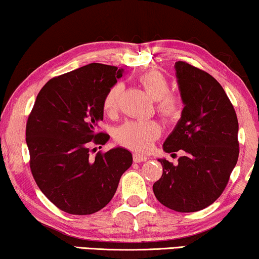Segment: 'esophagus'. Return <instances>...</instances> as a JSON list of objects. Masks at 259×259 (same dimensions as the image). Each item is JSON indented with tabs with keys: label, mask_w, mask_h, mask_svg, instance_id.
I'll use <instances>...</instances> for the list:
<instances>
[{
	"label": "esophagus",
	"mask_w": 259,
	"mask_h": 259,
	"mask_svg": "<svg viewBox=\"0 0 259 259\" xmlns=\"http://www.w3.org/2000/svg\"><path fill=\"white\" fill-rule=\"evenodd\" d=\"M147 159H148V158L146 157V155H141V154H138V153H134V154H133V161H134V162L146 161Z\"/></svg>",
	"instance_id": "obj_1"
}]
</instances>
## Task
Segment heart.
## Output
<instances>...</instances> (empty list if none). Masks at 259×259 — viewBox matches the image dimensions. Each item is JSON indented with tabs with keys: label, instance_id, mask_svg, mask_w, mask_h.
Instances as JSON below:
<instances>
[{
	"label": "heart",
	"instance_id": "obj_1",
	"mask_svg": "<svg viewBox=\"0 0 259 259\" xmlns=\"http://www.w3.org/2000/svg\"><path fill=\"white\" fill-rule=\"evenodd\" d=\"M138 81L146 93L157 100L155 109L158 114L167 121H177L183 113V101L176 94L168 93L169 84L166 77L158 70L151 69L140 74ZM123 93V84L116 82L106 91L102 98V109L106 114L113 115L119 109L120 99ZM161 134V127L157 121H128L119 127L116 140L122 146L137 152H147L154 140Z\"/></svg>",
	"mask_w": 259,
	"mask_h": 259
}]
</instances>
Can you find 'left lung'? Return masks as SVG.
Segmentation results:
<instances>
[{"label": "left lung", "instance_id": "left-lung-1", "mask_svg": "<svg viewBox=\"0 0 259 259\" xmlns=\"http://www.w3.org/2000/svg\"><path fill=\"white\" fill-rule=\"evenodd\" d=\"M176 70L185 107L164 150L182 151L183 157L177 165L159 159L162 176L153 192L171 210L196 212L214 203L228 185L239 155L238 120L213 76L185 61L176 62Z\"/></svg>", "mask_w": 259, "mask_h": 259}]
</instances>
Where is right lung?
Segmentation results:
<instances>
[{
	"instance_id": "add662e5",
	"label": "right lung",
	"mask_w": 259,
	"mask_h": 259,
	"mask_svg": "<svg viewBox=\"0 0 259 259\" xmlns=\"http://www.w3.org/2000/svg\"><path fill=\"white\" fill-rule=\"evenodd\" d=\"M123 68L90 63L55 76L38 92L26 126L29 166L42 193L69 214L100 211L118 189L132 154L116 147L99 151L107 133L98 131L104 119L102 98Z\"/></svg>"
}]
</instances>
